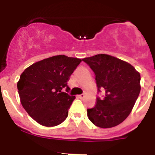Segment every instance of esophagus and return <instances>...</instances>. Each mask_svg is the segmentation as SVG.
<instances>
[{
	"instance_id": "34e87169",
	"label": "esophagus",
	"mask_w": 155,
	"mask_h": 155,
	"mask_svg": "<svg viewBox=\"0 0 155 155\" xmlns=\"http://www.w3.org/2000/svg\"><path fill=\"white\" fill-rule=\"evenodd\" d=\"M78 97H79V99H83V98L85 97V94H81V95H78Z\"/></svg>"
}]
</instances>
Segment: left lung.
I'll list each match as a JSON object with an SVG mask.
<instances>
[{"instance_id":"8db88e82","label":"left lung","mask_w":155,"mask_h":155,"mask_svg":"<svg viewBox=\"0 0 155 155\" xmlns=\"http://www.w3.org/2000/svg\"><path fill=\"white\" fill-rule=\"evenodd\" d=\"M95 75L98 87L105 92L87 109L89 119L102 128L115 127L129 115L141 91V76L131 64L107 54L82 59Z\"/></svg>"}]
</instances>
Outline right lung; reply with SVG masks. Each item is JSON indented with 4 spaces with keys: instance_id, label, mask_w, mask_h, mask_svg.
Segmentation results:
<instances>
[{
    "instance_id": "add662e5",
    "label": "right lung",
    "mask_w": 155,
    "mask_h": 155,
    "mask_svg": "<svg viewBox=\"0 0 155 155\" xmlns=\"http://www.w3.org/2000/svg\"><path fill=\"white\" fill-rule=\"evenodd\" d=\"M81 62L78 58L59 55L37 62L23 72L17 89L23 107L33 119L47 127L66 120L76 99L67 93L70 89L67 82Z\"/></svg>"
}]
</instances>
